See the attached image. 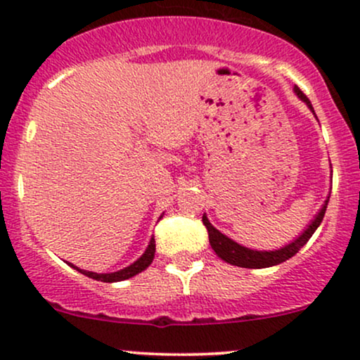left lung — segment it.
<instances>
[{
  "mask_svg": "<svg viewBox=\"0 0 360 360\" xmlns=\"http://www.w3.org/2000/svg\"><path fill=\"white\" fill-rule=\"evenodd\" d=\"M295 93L301 101L307 103L308 108L313 111V115H315V110H313L311 103H309V100L304 96L303 91H301L298 86H295ZM328 200L330 196H326L325 203L321 205L320 212L315 214V218H313L311 223L304 229V232L301 233L300 237H296L291 243L281 247L278 250H255V249H249V247H243L240 243H237L235 240H232V238L226 237V235H223L220 230L214 229L212 223H210L208 217L203 214V223L206 230H208L210 245H212V249L214 250V254H217L218 257L225 260V262L232 264V266L245 267V269H264V267L278 266V264L284 262V260L291 259L292 255H295L296 252H298L301 247L309 240V238H311V235L315 233V230L320 226L321 220H323Z\"/></svg>",
  "mask_w": 360,
  "mask_h": 360,
  "instance_id": "1",
  "label": "left lung"
}]
</instances>
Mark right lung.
<instances>
[{
  "mask_svg": "<svg viewBox=\"0 0 360 360\" xmlns=\"http://www.w3.org/2000/svg\"><path fill=\"white\" fill-rule=\"evenodd\" d=\"M160 218H162V214H160ZM154 254H155V240H154V237H152L150 242H148L146 252H143V254L140 255V257L135 260L134 264H130L128 267H123V269H120L117 272H108V274H98V272L79 269V267H76L74 264H69V262L68 264L71 267H74L76 271H79L81 274L88 276V278L101 281V283H118V281L130 279V278H134V276H137L139 272L146 271L147 267L152 264V260H154Z\"/></svg>",
  "mask_w": 360,
  "mask_h": 360,
  "instance_id": "obj_1",
  "label": "right lung"
}]
</instances>
